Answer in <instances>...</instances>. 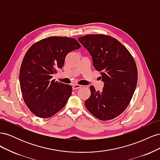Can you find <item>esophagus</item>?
Segmentation results:
<instances>
[{"mask_svg":"<svg viewBox=\"0 0 160 160\" xmlns=\"http://www.w3.org/2000/svg\"><path fill=\"white\" fill-rule=\"evenodd\" d=\"M81 87H82V86H81V85H78V84H75V85H72V89H73V90L78 89L81 88Z\"/></svg>","mask_w":160,"mask_h":160,"instance_id":"1","label":"esophagus"}]
</instances>
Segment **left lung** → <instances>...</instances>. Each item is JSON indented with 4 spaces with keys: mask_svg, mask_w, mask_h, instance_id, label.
<instances>
[{
    "mask_svg": "<svg viewBox=\"0 0 160 160\" xmlns=\"http://www.w3.org/2000/svg\"><path fill=\"white\" fill-rule=\"evenodd\" d=\"M78 40L89 52L95 69L104 82L101 91L90 87L85 107L100 120L113 119L123 112L132 100L138 82L136 63L127 48L112 37L95 34Z\"/></svg>",
    "mask_w": 160,
    "mask_h": 160,
    "instance_id": "left-lung-1",
    "label": "left lung"
}]
</instances>
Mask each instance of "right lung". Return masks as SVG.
<instances>
[{
  "label": "right lung",
  "mask_w": 160,
  "mask_h": 160,
  "mask_svg": "<svg viewBox=\"0 0 160 160\" xmlns=\"http://www.w3.org/2000/svg\"><path fill=\"white\" fill-rule=\"evenodd\" d=\"M80 47L75 38L53 36L34 43L27 51L19 73L20 87L24 102L37 117H52L65 107L72 87L51 78L63 66L67 55Z\"/></svg>",
  "instance_id": "obj_1"
}]
</instances>
